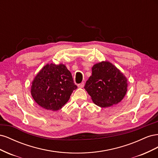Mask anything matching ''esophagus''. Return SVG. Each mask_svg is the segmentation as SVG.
<instances>
[{"instance_id":"obj_1","label":"esophagus","mask_w":158,"mask_h":158,"mask_svg":"<svg viewBox=\"0 0 158 158\" xmlns=\"http://www.w3.org/2000/svg\"><path fill=\"white\" fill-rule=\"evenodd\" d=\"M84 82H82V83H80L78 85V87L80 88H84Z\"/></svg>"}]
</instances>
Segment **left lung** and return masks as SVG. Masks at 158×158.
I'll return each mask as SVG.
<instances>
[{"label": "left lung", "instance_id": "left-lung-1", "mask_svg": "<svg viewBox=\"0 0 158 158\" xmlns=\"http://www.w3.org/2000/svg\"><path fill=\"white\" fill-rule=\"evenodd\" d=\"M127 79L115 66L102 61L92 67V74L84 86L93 102L101 107L118 103L127 92Z\"/></svg>", "mask_w": 158, "mask_h": 158}]
</instances>
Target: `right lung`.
Here are the masks:
<instances>
[{
	"instance_id": "right-lung-1",
	"label": "right lung",
	"mask_w": 158,
	"mask_h": 158,
	"mask_svg": "<svg viewBox=\"0 0 158 158\" xmlns=\"http://www.w3.org/2000/svg\"><path fill=\"white\" fill-rule=\"evenodd\" d=\"M76 88L66 66L51 63L44 66L33 79L31 94L40 106L56 111L64 106Z\"/></svg>"
}]
</instances>
